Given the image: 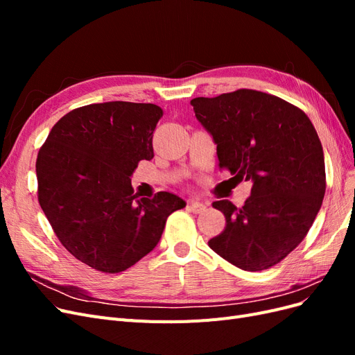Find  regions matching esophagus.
<instances>
[{
  "instance_id": "esophagus-1",
  "label": "esophagus",
  "mask_w": 355,
  "mask_h": 355,
  "mask_svg": "<svg viewBox=\"0 0 355 355\" xmlns=\"http://www.w3.org/2000/svg\"><path fill=\"white\" fill-rule=\"evenodd\" d=\"M189 207L194 213H202L204 210H206V204L201 202V201H197V200H191Z\"/></svg>"
}]
</instances>
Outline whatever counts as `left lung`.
Instances as JSON below:
<instances>
[{
  "instance_id": "obj_1",
  "label": "left lung",
  "mask_w": 355,
  "mask_h": 355,
  "mask_svg": "<svg viewBox=\"0 0 355 355\" xmlns=\"http://www.w3.org/2000/svg\"><path fill=\"white\" fill-rule=\"evenodd\" d=\"M216 144L220 167L252 182L243 207L213 202L225 230L210 249L244 271L283 261L305 239L326 192L323 146L305 112L277 96L241 89L191 101Z\"/></svg>"
}]
</instances>
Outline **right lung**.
I'll list each match as a JSON object with an SVG mask.
<instances>
[{"label": "right lung", "instance_id": "right-lung-1", "mask_svg": "<svg viewBox=\"0 0 355 355\" xmlns=\"http://www.w3.org/2000/svg\"><path fill=\"white\" fill-rule=\"evenodd\" d=\"M163 110L154 103H93L63 115L37 158L38 201L63 247L94 270L121 272L155 249L168 214L185 200L132 187L153 159Z\"/></svg>", "mask_w": 355, "mask_h": 355}]
</instances>
